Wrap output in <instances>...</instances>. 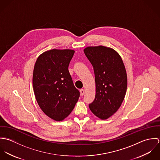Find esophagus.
Listing matches in <instances>:
<instances>
[{"mask_svg": "<svg viewBox=\"0 0 160 160\" xmlns=\"http://www.w3.org/2000/svg\"><path fill=\"white\" fill-rule=\"evenodd\" d=\"M80 93H81V95L82 96V95H84V89H81L80 90Z\"/></svg>", "mask_w": 160, "mask_h": 160, "instance_id": "34e87169", "label": "esophagus"}]
</instances>
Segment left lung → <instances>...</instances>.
Returning a JSON list of instances; mask_svg holds the SVG:
<instances>
[{"label":"left lung","instance_id":"1","mask_svg":"<svg viewBox=\"0 0 160 160\" xmlns=\"http://www.w3.org/2000/svg\"><path fill=\"white\" fill-rule=\"evenodd\" d=\"M84 52L95 74V97L89 108L98 118L107 119L118 111L126 95L128 78L124 63L110 47H88Z\"/></svg>","mask_w":160,"mask_h":160}]
</instances>
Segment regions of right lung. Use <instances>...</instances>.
Wrapping results in <instances>:
<instances>
[{
    "label": "right lung",
    "mask_w": 160,
    "mask_h": 160,
    "mask_svg": "<svg viewBox=\"0 0 160 160\" xmlns=\"http://www.w3.org/2000/svg\"><path fill=\"white\" fill-rule=\"evenodd\" d=\"M74 53L70 49H52L38 58L33 71L32 86L37 102L45 114L60 121L74 108L80 93L69 72Z\"/></svg>",
    "instance_id": "right-lung-1"
}]
</instances>
